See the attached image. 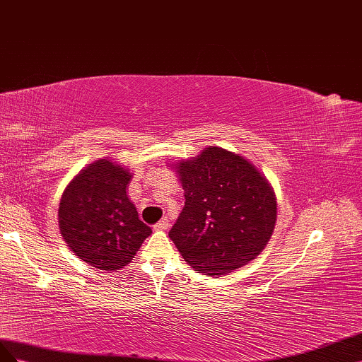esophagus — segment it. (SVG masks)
<instances>
[{
    "mask_svg": "<svg viewBox=\"0 0 362 362\" xmlns=\"http://www.w3.org/2000/svg\"><path fill=\"white\" fill-rule=\"evenodd\" d=\"M168 227H170V221L167 218H162L160 221H158L156 224L153 226V229L154 230H167Z\"/></svg>",
    "mask_w": 362,
    "mask_h": 362,
    "instance_id": "34e87169",
    "label": "esophagus"
}]
</instances>
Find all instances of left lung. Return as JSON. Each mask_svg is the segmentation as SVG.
<instances>
[{
	"label": "left lung",
	"mask_w": 362,
	"mask_h": 362,
	"mask_svg": "<svg viewBox=\"0 0 362 362\" xmlns=\"http://www.w3.org/2000/svg\"><path fill=\"white\" fill-rule=\"evenodd\" d=\"M185 206L170 238L195 272L221 276L244 267L270 241L276 197L270 183L240 154L220 147L175 167Z\"/></svg>",
	"instance_id": "left-lung-1"
}]
</instances>
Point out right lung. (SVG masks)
<instances>
[{"instance_id": "right-lung-1", "label": "right lung", "mask_w": 362, "mask_h": 362, "mask_svg": "<svg viewBox=\"0 0 362 362\" xmlns=\"http://www.w3.org/2000/svg\"><path fill=\"white\" fill-rule=\"evenodd\" d=\"M130 179L121 165L98 159L81 170L62 194L60 233L81 261L98 270H121L151 233L127 197Z\"/></svg>"}]
</instances>
